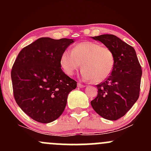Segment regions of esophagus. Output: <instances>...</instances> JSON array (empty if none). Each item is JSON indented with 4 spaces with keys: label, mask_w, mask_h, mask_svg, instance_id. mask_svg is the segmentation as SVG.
Returning a JSON list of instances; mask_svg holds the SVG:
<instances>
[{
    "label": "esophagus",
    "mask_w": 151,
    "mask_h": 151,
    "mask_svg": "<svg viewBox=\"0 0 151 151\" xmlns=\"http://www.w3.org/2000/svg\"><path fill=\"white\" fill-rule=\"evenodd\" d=\"M77 86L79 87V88H85V85H83L82 84V83H79L78 84H77Z\"/></svg>",
    "instance_id": "esophagus-1"
}]
</instances>
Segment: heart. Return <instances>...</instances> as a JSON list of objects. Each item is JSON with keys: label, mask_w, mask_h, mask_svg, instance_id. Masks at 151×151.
Segmentation results:
<instances>
[{"label": "heart", "mask_w": 151, "mask_h": 151, "mask_svg": "<svg viewBox=\"0 0 151 151\" xmlns=\"http://www.w3.org/2000/svg\"><path fill=\"white\" fill-rule=\"evenodd\" d=\"M115 55L110 48L95 42H83L71 49L65 50L60 55V65L68 76L75 74L83 65L82 77L85 80H93L101 83L106 80L115 66Z\"/></svg>", "instance_id": "1"}]
</instances>
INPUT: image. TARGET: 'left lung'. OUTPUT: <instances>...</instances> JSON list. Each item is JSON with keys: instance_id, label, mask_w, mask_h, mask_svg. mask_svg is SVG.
<instances>
[{"instance_id": "1", "label": "left lung", "mask_w": 151, "mask_h": 151, "mask_svg": "<svg viewBox=\"0 0 151 151\" xmlns=\"http://www.w3.org/2000/svg\"><path fill=\"white\" fill-rule=\"evenodd\" d=\"M93 39L112 50L115 63L110 75L96 85L98 94L91 106L102 118L116 121L137 101L142 71L134 49L116 36L103 34Z\"/></svg>"}]
</instances>
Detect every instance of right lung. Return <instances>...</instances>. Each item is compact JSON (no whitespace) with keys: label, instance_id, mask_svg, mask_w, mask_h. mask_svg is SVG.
Wrapping results in <instances>:
<instances>
[{"label":"right lung","instance_id":"1","mask_svg":"<svg viewBox=\"0 0 151 151\" xmlns=\"http://www.w3.org/2000/svg\"><path fill=\"white\" fill-rule=\"evenodd\" d=\"M74 40L43 37L24 47L18 54L11 77L14 99L29 117L48 123L64 111L68 93L77 82L60 65V55Z\"/></svg>","mask_w":151,"mask_h":151}]
</instances>
